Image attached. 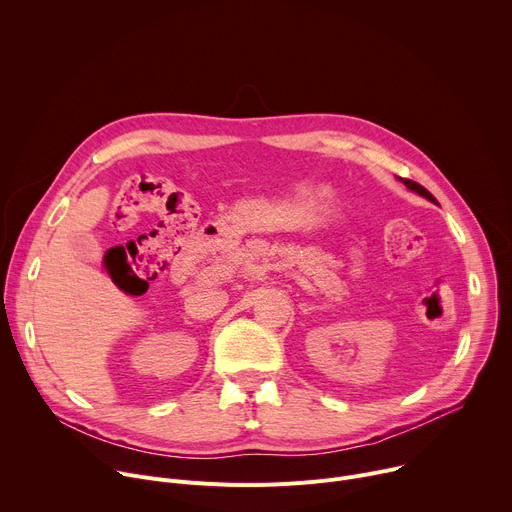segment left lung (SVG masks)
<instances>
[{"label":"left lung","mask_w":512,"mask_h":512,"mask_svg":"<svg viewBox=\"0 0 512 512\" xmlns=\"http://www.w3.org/2000/svg\"><path fill=\"white\" fill-rule=\"evenodd\" d=\"M401 182L409 188V190H413V192H417V194H421V196H425L427 200H431V202H435V198L421 186V184H417V182H413V180H407V178H401Z\"/></svg>","instance_id":"obj_1"}]
</instances>
